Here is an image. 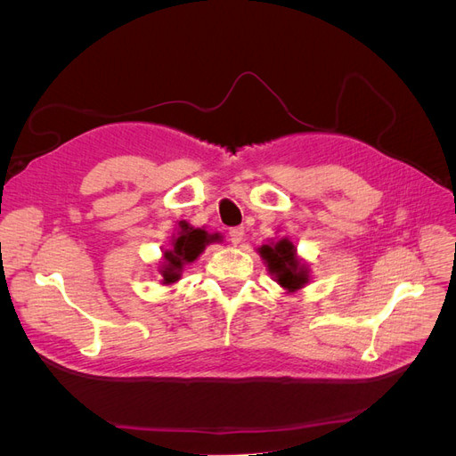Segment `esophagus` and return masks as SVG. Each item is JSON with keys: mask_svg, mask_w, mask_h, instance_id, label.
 I'll list each match as a JSON object with an SVG mask.
<instances>
[{"mask_svg": "<svg viewBox=\"0 0 456 456\" xmlns=\"http://www.w3.org/2000/svg\"><path fill=\"white\" fill-rule=\"evenodd\" d=\"M230 240L233 243H241L243 241V236H245V228L243 226H236V228H230Z\"/></svg>", "mask_w": 456, "mask_h": 456, "instance_id": "esophagus-1", "label": "esophagus"}]
</instances>
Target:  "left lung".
<instances>
[{"instance_id":"8db88e82","label":"left lung","mask_w":456,"mask_h":456,"mask_svg":"<svg viewBox=\"0 0 456 456\" xmlns=\"http://www.w3.org/2000/svg\"><path fill=\"white\" fill-rule=\"evenodd\" d=\"M256 251L265 260L270 275H273V281H278L287 293H297L298 289L310 283V268L297 255V247L289 238L270 240Z\"/></svg>"}]
</instances>
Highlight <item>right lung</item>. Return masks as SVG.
Listing matches in <instances>:
<instances>
[{"label":"right lung","instance_id":"add662e5","mask_svg":"<svg viewBox=\"0 0 456 456\" xmlns=\"http://www.w3.org/2000/svg\"><path fill=\"white\" fill-rule=\"evenodd\" d=\"M223 236L218 232L211 233L207 232L205 226L196 228L186 220L178 223V232L173 233L169 249H163V256L159 260V273H161V285H173L183 278L184 266L191 265L198 260V256L205 251L209 243H220Z\"/></svg>","mask_w":456,"mask_h":456}]
</instances>
